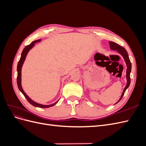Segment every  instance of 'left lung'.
<instances>
[{"label": "left lung", "instance_id": "1", "mask_svg": "<svg viewBox=\"0 0 146 146\" xmlns=\"http://www.w3.org/2000/svg\"><path fill=\"white\" fill-rule=\"evenodd\" d=\"M109 44H110V48H111V50H116L119 53V54L123 57V60H124L125 64H126V66H127V70H126L127 84H126V86L124 88V89H123V92H122V93L120 99H119V100L115 104H116L117 103H118L122 99V97H123V94H124L126 90L130 86V72H131V62L130 61L129 55H128L127 52L124 48H123L122 46H119V44H117L114 42H111V41H109Z\"/></svg>", "mask_w": 146, "mask_h": 146}]
</instances>
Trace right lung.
Masks as SVG:
<instances>
[{"mask_svg": "<svg viewBox=\"0 0 146 146\" xmlns=\"http://www.w3.org/2000/svg\"><path fill=\"white\" fill-rule=\"evenodd\" d=\"M41 41V39H37V40H35V41H33L32 43L26 46L23 49V52H22L20 60L19 61L18 63H17V86H18L19 91L23 94V95L25 96V98L27 99V100H28V102L30 104H32L35 107H39V108H49V107H53V106L55 105L57 102H58L59 100H57L56 102L52 104H50V105H42L41 104L37 103V102H36L30 98H29V97L27 95V94H26L25 91H24L23 86H22V85H21V70H22V68H23V64L25 61V60L26 58V56H27L29 52L33 47V46L35 44V43H36V42H39Z\"/></svg>", "mask_w": 146, "mask_h": 146, "instance_id": "obj_1", "label": "right lung"}]
</instances>
